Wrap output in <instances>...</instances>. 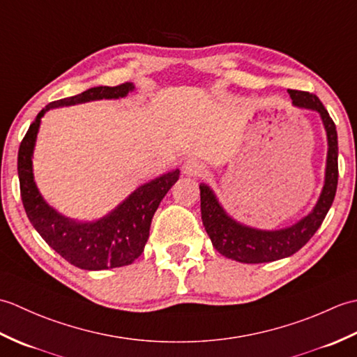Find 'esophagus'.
<instances>
[{
	"label": "esophagus",
	"instance_id": "34e87169",
	"mask_svg": "<svg viewBox=\"0 0 357 357\" xmlns=\"http://www.w3.org/2000/svg\"><path fill=\"white\" fill-rule=\"evenodd\" d=\"M183 172L187 176H201L206 172V167L198 159H188L183 165Z\"/></svg>",
	"mask_w": 357,
	"mask_h": 357
}]
</instances>
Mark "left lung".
<instances>
[{
	"mask_svg": "<svg viewBox=\"0 0 357 357\" xmlns=\"http://www.w3.org/2000/svg\"><path fill=\"white\" fill-rule=\"evenodd\" d=\"M294 107L319 113L327 133V165L319 198L307 216L284 229L262 230L236 221L227 213L218 196L207 184H201L202 224L211 244L222 256L244 264H262L294 255L312 239L327 216L337 188V132L319 98L308 92L288 90Z\"/></svg>",
	"mask_w": 357,
	"mask_h": 357,
	"instance_id": "1",
	"label": "left lung"
}]
</instances>
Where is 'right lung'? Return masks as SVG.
<instances>
[{
    "label": "right lung",
    "mask_w": 357,
    "mask_h": 357,
    "mask_svg": "<svg viewBox=\"0 0 357 357\" xmlns=\"http://www.w3.org/2000/svg\"><path fill=\"white\" fill-rule=\"evenodd\" d=\"M133 90V82H124L116 87L100 86L47 104L30 124L18 150L20 190L29 221L49 247L82 270L124 267L138 259L147 244L151 218L167 192L179 179V169L141 184L107 215L95 221H78L64 216L49 206L35 183L32 158L41 118L50 109L100 100H119Z\"/></svg>",
    "instance_id": "right-lung-1"
}]
</instances>
